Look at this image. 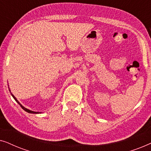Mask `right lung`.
Masks as SVG:
<instances>
[{
	"mask_svg": "<svg viewBox=\"0 0 151 151\" xmlns=\"http://www.w3.org/2000/svg\"><path fill=\"white\" fill-rule=\"evenodd\" d=\"M10 91V90H9ZM12 94V93H11ZM12 97H13V98H14V100H15L16 101V102H18V104H20V106H21V108L22 109H23V110H24V111H26V112H27V113H39V112H35V111H31V110H29V109H26L25 108V107H24L23 106H22V104H20V102H18V101L17 100V99H16V98H15V96H13V95H12Z\"/></svg>",
	"mask_w": 151,
	"mask_h": 151,
	"instance_id": "obj_1",
	"label": "right lung"
}]
</instances>
